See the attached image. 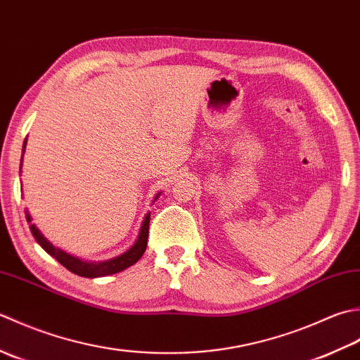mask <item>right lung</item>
<instances>
[{
  "mask_svg": "<svg viewBox=\"0 0 360 360\" xmlns=\"http://www.w3.org/2000/svg\"><path fill=\"white\" fill-rule=\"evenodd\" d=\"M25 146H26V139L23 144V152H25ZM21 160H23V157H21ZM26 219H27V222H31V216L26 214ZM149 224H150V212L144 219L141 231H139V236L134 244V247H131L130 250H127L126 253L118 256V258H113V259L105 261V262H85V261H80L77 258H72L71 255L62 252L60 248H56L53 244H51V242L45 236H43V234L39 231V229H37L34 224L31 225V231L34 234L35 240L39 242V244L45 248V250L51 256H54V258L60 262L63 267H67L70 272L76 274L79 276H85V278H96V276H107V275L118 274V272H121V270L134 266L135 262H138V259L144 255L146 247H148Z\"/></svg>",
  "mask_w": 360,
  "mask_h": 360,
  "instance_id": "right-lung-1",
  "label": "right lung"
}]
</instances>
